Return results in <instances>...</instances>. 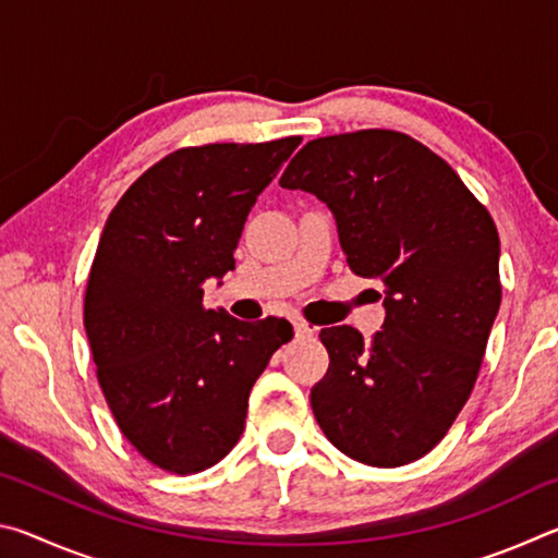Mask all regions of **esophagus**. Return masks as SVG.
<instances>
[{
    "label": "esophagus",
    "instance_id": "esophagus-1",
    "mask_svg": "<svg viewBox=\"0 0 558 558\" xmlns=\"http://www.w3.org/2000/svg\"><path fill=\"white\" fill-rule=\"evenodd\" d=\"M292 327H295V337L298 339H307V337L315 335V327H310L307 323H302V319H295V323H292Z\"/></svg>",
    "mask_w": 558,
    "mask_h": 558
}]
</instances>
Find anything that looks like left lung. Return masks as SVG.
Returning a JSON list of instances; mask_svg holds the SVG:
<instances>
[{
    "label": "left lung",
    "instance_id": "1",
    "mask_svg": "<svg viewBox=\"0 0 558 558\" xmlns=\"http://www.w3.org/2000/svg\"><path fill=\"white\" fill-rule=\"evenodd\" d=\"M280 186L323 199L349 270L384 282L369 342L349 325L319 332V428L364 465H409L446 438L483 366L502 302L493 216L446 159L396 130L310 140Z\"/></svg>",
    "mask_w": 558,
    "mask_h": 558
}]
</instances>
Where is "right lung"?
Wrapping results in <instances>:
<instances>
[{
	"label": "right lung",
	"instance_id": "obj_1",
	"mask_svg": "<svg viewBox=\"0 0 558 558\" xmlns=\"http://www.w3.org/2000/svg\"><path fill=\"white\" fill-rule=\"evenodd\" d=\"M302 137L182 147L137 177L102 229L83 325L112 418L140 456L194 475L231 452L288 319L204 307L233 270L245 216Z\"/></svg>",
	"mask_w": 558,
	"mask_h": 558
}]
</instances>
